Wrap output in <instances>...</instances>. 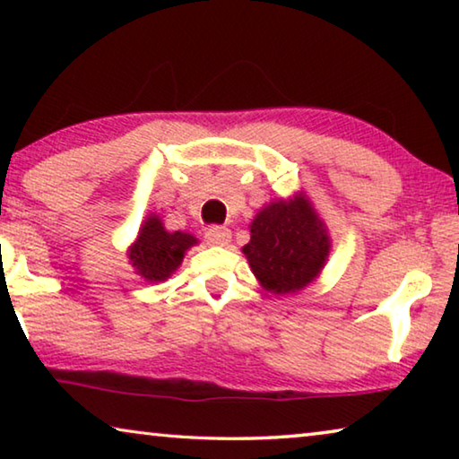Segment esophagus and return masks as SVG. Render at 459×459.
<instances>
[{
	"label": "esophagus",
	"instance_id": "obj_1",
	"mask_svg": "<svg viewBox=\"0 0 459 459\" xmlns=\"http://www.w3.org/2000/svg\"><path fill=\"white\" fill-rule=\"evenodd\" d=\"M204 238L208 245H229L230 240V230L227 227H219V224H212L211 229H206Z\"/></svg>",
	"mask_w": 459,
	"mask_h": 459
}]
</instances>
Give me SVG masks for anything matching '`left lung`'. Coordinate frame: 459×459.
<instances>
[{
	"instance_id": "obj_1",
	"label": "left lung",
	"mask_w": 459,
	"mask_h": 459,
	"mask_svg": "<svg viewBox=\"0 0 459 459\" xmlns=\"http://www.w3.org/2000/svg\"><path fill=\"white\" fill-rule=\"evenodd\" d=\"M330 247L328 230L312 202L298 192L269 202L257 212L243 253L263 290L285 295L304 290L322 273Z\"/></svg>"
}]
</instances>
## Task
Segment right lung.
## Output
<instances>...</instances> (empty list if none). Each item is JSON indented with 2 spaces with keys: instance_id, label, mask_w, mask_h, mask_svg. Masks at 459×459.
Masks as SVG:
<instances>
[{
  "instance_id": "1",
  "label": "right lung",
  "mask_w": 459,
  "mask_h": 459,
  "mask_svg": "<svg viewBox=\"0 0 459 459\" xmlns=\"http://www.w3.org/2000/svg\"><path fill=\"white\" fill-rule=\"evenodd\" d=\"M198 238L190 232H168L158 214H150L139 229L135 243L129 247L131 265L147 281H166L182 265V259Z\"/></svg>"
}]
</instances>
